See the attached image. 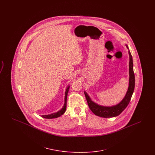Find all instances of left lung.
I'll use <instances>...</instances> for the list:
<instances>
[{
  "instance_id": "obj_1",
  "label": "left lung",
  "mask_w": 155,
  "mask_h": 155,
  "mask_svg": "<svg viewBox=\"0 0 155 155\" xmlns=\"http://www.w3.org/2000/svg\"><path fill=\"white\" fill-rule=\"evenodd\" d=\"M126 47L128 49V47L127 45ZM128 53L130 56L129 86L125 97L120 102V103L113 106H101L92 101V100L91 99L88 95L87 94V92H84L89 109L96 116L104 118H109L117 116L125 109L130 103L135 88V75L133 70V57L130 51H128Z\"/></svg>"
}]
</instances>
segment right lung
<instances>
[{
	"instance_id": "add662e5",
	"label": "right lung",
	"mask_w": 155,
	"mask_h": 155,
	"mask_svg": "<svg viewBox=\"0 0 155 155\" xmlns=\"http://www.w3.org/2000/svg\"><path fill=\"white\" fill-rule=\"evenodd\" d=\"M70 88V86L67 87L66 90V92H65V97H64V106H63L62 109L58 111L56 113H54L51 114H48V115H42V117L45 118H48V119H51V118H54L59 117L60 116H61V115H63L64 112L66 111V104H67V94L68 92V90Z\"/></svg>"
}]
</instances>
